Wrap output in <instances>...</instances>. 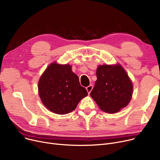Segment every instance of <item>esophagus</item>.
I'll return each mask as SVG.
<instances>
[{
  "mask_svg": "<svg viewBox=\"0 0 160 160\" xmlns=\"http://www.w3.org/2000/svg\"><path fill=\"white\" fill-rule=\"evenodd\" d=\"M92 89H93V86H92V85H89L88 87L86 88V90H87V91H88V93L89 95L90 94V93H91V91H92Z\"/></svg>",
  "mask_w": 160,
  "mask_h": 160,
  "instance_id": "esophagus-1",
  "label": "esophagus"
}]
</instances>
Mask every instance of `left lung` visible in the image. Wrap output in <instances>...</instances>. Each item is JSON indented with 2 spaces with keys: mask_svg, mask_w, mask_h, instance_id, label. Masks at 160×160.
Masks as SVG:
<instances>
[{
  "mask_svg": "<svg viewBox=\"0 0 160 160\" xmlns=\"http://www.w3.org/2000/svg\"><path fill=\"white\" fill-rule=\"evenodd\" d=\"M97 78L90 95L100 109L113 113L128 104L132 95V83L121 65H99Z\"/></svg>",
  "mask_w": 160,
  "mask_h": 160,
  "instance_id": "left-lung-1",
  "label": "left lung"
}]
</instances>
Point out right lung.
I'll list each match as a JSON object with an SVG mask.
<instances>
[{
	"label": "right lung",
	"instance_id": "right-lung-1",
	"mask_svg": "<svg viewBox=\"0 0 160 160\" xmlns=\"http://www.w3.org/2000/svg\"><path fill=\"white\" fill-rule=\"evenodd\" d=\"M39 95L45 107L53 113L64 115L77 108L88 91L80 86L78 77L69 65L50 64L39 79Z\"/></svg>",
	"mask_w": 160,
	"mask_h": 160
}]
</instances>
